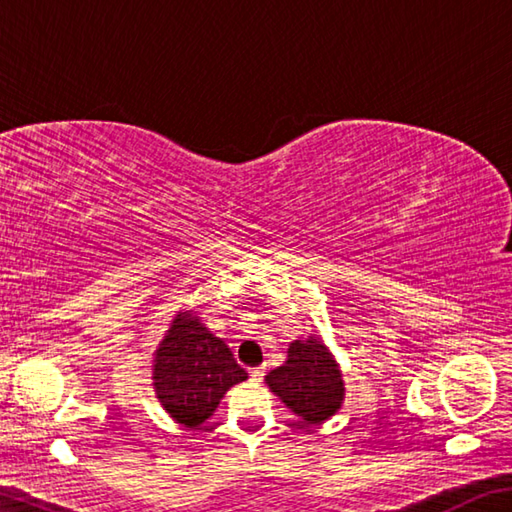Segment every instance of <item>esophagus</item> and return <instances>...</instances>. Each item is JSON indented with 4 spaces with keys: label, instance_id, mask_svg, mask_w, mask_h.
Segmentation results:
<instances>
[{
    "label": "esophagus",
    "instance_id": "obj_1",
    "mask_svg": "<svg viewBox=\"0 0 512 512\" xmlns=\"http://www.w3.org/2000/svg\"><path fill=\"white\" fill-rule=\"evenodd\" d=\"M264 376H266V367H255V369H250V380H253V383H262Z\"/></svg>",
    "mask_w": 512,
    "mask_h": 512
}]
</instances>
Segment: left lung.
<instances>
[{"instance_id":"8db88e82","label":"left lung","mask_w":512,"mask_h":512,"mask_svg":"<svg viewBox=\"0 0 512 512\" xmlns=\"http://www.w3.org/2000/svg\"><path fill=\"white\" fill-rule=\"evenodd\" d=\"M266 383L306 424H319L341 409V372L328 347L314 336L292 343L286 365L273 369Z\"/></svg>"}]
</instances>
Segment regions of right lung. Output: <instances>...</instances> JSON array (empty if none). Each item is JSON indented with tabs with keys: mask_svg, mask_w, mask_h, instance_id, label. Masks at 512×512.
<instances>
[{
	"mask_svg": "<svg viewBox=\"0 0 512 512\" xmlns=\"http://www.w3.org/2000/svg\"><path fill=\"white\" fill-rule=\"evenodd\" d=\"M228 345L191 314H178L156 352V394L173 420L198 427L233 385L246 380Z\"/></svg>",
	"mask_w": 512,
	"mask_h": 512,
	"instance_id": "obj_1",
	"label": "right lung"
}]
</instances>
